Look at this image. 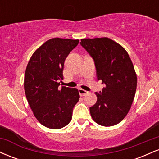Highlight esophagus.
<instances>
[{
    "label": "esophagus",
    "mask_w": 159,
    "mask_h": 159,
    "mask_svg": "<svg viewBox=\"0 0 159 159\" xmlns=\"http://www.w3.org/2000/svg\"><path fill=\"white\" fill-rule=\"evenodd\" d=\"M78 93H79L80 96H86V95H87V93H88V92H87V90H83V89H81V88H79V89H78Z\"/></svg>",
    "instance_id": "1"
}]
</instances>
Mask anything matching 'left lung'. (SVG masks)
<instances>
[{
    "mask_svg": "<svg viewBox=\"0 0 159 159\" xmlns=\"http://www.w3.org/2000/svg\"><path fill=\"white\" fill-rule=\"evenodd\" d=\"M81 45L93 59L98 80L105 87L96 93L97 102L90 107L96 123L116 125L131 108L137 88V75L126 51L107 37L82 39Z\"/></svg>",
    "mask_w": 159,
    "mask_h": 159,
    "instance_id": "1",
    "label": "left lung"
}]
</instances>
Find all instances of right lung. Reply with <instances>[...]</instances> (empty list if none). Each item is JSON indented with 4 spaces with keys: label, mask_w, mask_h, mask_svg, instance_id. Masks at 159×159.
Returning <instances> with one entry per match:
<instances>
[{
    "label": "right lung",
    "mask_w": 159,
    "mask_h": 159,
    "mask_svg": "<svg viewBox=\"0 0 159 159\" xmlns=\"http://www.w3.org/2000/svg\"><path fill=\"white\" fill-rule=\"evenodd\" d=\"M78 43V39H49L34 53L27 66L24 85L27 102L38 121L49 129L68 125L79 100L78 89L58 88L66 58Z\"/></svg>",
    "instance_id": "right-lung-1"
}]
</instances>
